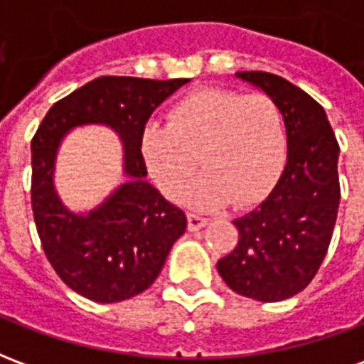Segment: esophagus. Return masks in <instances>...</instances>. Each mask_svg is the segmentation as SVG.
Instances as JSON below:
<instances>
[{"instance_id":"obj_1","label":"esophagus","mask_w":364,"mask_h":364,"mask_svg":"<svg viewBox=\"0 0 364 364\" xmlns=\"http://www.w3.org/2000/svg\"><path fill=\"white\" fill-rule=\"evenodd\" d=\"M187 218H189V230H191V232H197V230L205 228L206 224H208V218H205V216H198V214L189 213V214H187Z\"/></svg>"}]
</instances>
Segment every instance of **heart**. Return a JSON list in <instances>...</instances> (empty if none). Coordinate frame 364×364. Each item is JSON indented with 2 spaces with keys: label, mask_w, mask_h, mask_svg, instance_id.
<instances>
[{
  "label": "heart",
  "mask_w": 364,
  "mask_h": 364,
  "mask_svg": "<svg viewBox=\"0 0 364 364\" xmlns=\"http://www.w3.org/2000/svg\"><path fill=\"white\" fill-rule=\"evenodd\" d=\"M287 148V122L273 97L232 90L183 97L171 107L167 124L150 122L140 138L144 164L173 200L181 198L200 164L205 173L187 193L198 208L261 200L281 173Z\"/></svg>",
  "instance_id": "1"
}]
</instances>
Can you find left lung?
Wrapping results in <instances>:
<instances>
[{
    "instance_id": "left-lung-1",
    "label": "left lung",
    "mask_w": 364,
    "mask_h": 364,
    "mask_svg": "<svg viewBox=\"0 0 364 364\" xmlns=\"http://www.w3.org/2000/svg\"><path fill=\"white\" fill-rule=\"evenodd\" d=\"M281 107L287 122V166L255 210L236 218L240 240L218 261L230 289L259 302L304 290L328 253L339 208V144L318 101L284 77L237 72Z\"/></svg>"
}]
</instances>
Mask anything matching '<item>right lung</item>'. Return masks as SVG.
I'll use <instances>...</instances> for the list:
<instances>
[{
	"label": "right lung",
	"mask_w": 364,
	"mask_h": 364,
	"mask_svg": "<svg viewBox=\"0 0 364 364\" xmlns=\"http://www.w3.org/2000/svg\"><path fill=\"white\" fill-rule=\"evenodd\" d=\"M189 80L103 75L52 105L31 142V203L41 244L68 287L111 304L140 294L158 279L187 216L146 181L140 138L154 109ZM107 124L125 150L127 181L87 215L72 213L53 189L59 142L75 126Z\"/></svg>",
	"instance_id": "right-lung-1"
}]
</instances>
